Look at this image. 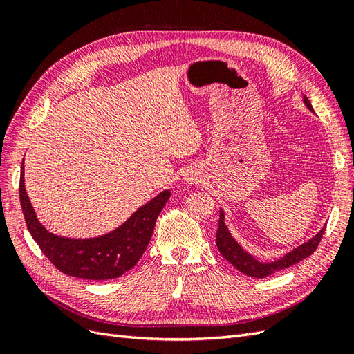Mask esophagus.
Returning a JSON list of instances; mask_svg holds the SVG:
<instances>
[{"label":"esophagus","instance_id":"esophagus-1","mask_svg":"<svg viewBox=\"0 0 354 354\" xmlns=\"http://www.w3.org/2000/svg\"><path fill=\"white\" fill-rule=\"evenodd\" d=\"M186 180L189 181L190 185H192V183H196V177H195V176H189Z\"/></svg>","mask_w":354,"mask_h":354}]
</instances>
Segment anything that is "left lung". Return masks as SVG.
I'll list each match as a JSON object with an SVG mask.
<instances>
[{
	"instance_id": "obj_1",
	"label": "left lung",
	"mask_w": 354,
	"mask_h": 354,
	"mask_svg": "<svg viewBox=\"0 0 354 354\" xmlns=\"http://www.w3.org/2000/svg\"><path fill=\"white\" fill-rule=\"evenodd\" d=\"M304 103L308 108V111L313 112L312 104H310L307 97H304ZM325 229H326V226H324V229L320 230L316 236H313L306 243L297 246L295 250L283 255L282 259L276 260L273 263H261L259 260H255L254 257L250 255L246 251H243L242 246L232 238V234L229 233L226 224H224V212L220 211L216 243H217V248L224 259H226L233 267H236L239 272H242L246 276L257 277V279H263V277L270 276L282 269H288V267H291L301 260L307 259L308 255H312L316 251L320 239H322Z\"/></svg>"
}]
</instances>
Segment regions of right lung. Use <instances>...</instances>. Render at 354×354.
Listing matches in <instances>:
<instances>
[{"label": "right lung", "instance_id": "right-lung-1", "mask_svg": "<svg viewBox=\"0 0 354 354\" xmlns=\"http://www.w3.org/2000/svg\"><path fill=\"white\" fill-rule=\"evenodd\" d=\"M19 195L29 233L56 269L80 279L106 281L131 270L140 260L152 238L159 212L169 198V190L138 208L122 226L93 239L56 236L41 226L25 190L24 165L20 171Z\"/></svg>", "mask_w": 354, "mask_h": 354}]
</instances>
